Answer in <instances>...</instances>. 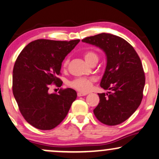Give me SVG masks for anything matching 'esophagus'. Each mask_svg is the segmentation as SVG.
Segmentation results:
<instances>
[{"instance_id":"esophagus-1","label":"esophagus","mask_w":159,"mask_h":159,"mask_svg":"<svg viewBox=\"0 0 159 159\" xmlns=\"http://www.w3.org/2000/svg\"><path fill=\"white\" fill-rule=\"evenodd\" d=\"M87 93H82V92H77V96L78 97H83V96L87 95Z\"/></svg>"}]
</instances>
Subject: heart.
Here are the masks:
<instances>
[{
	"label": "heart",
	"mask_w": 159,
	"mask_h": 159,
	"mask_svg": "<svg viewBox=\"0 0 159 159\" xmlns=\"http://www.w3.org/2000/svg\"><path fill=\"white\" fill-rule=\"evenodd\" d=\"M83 57L87 63H91L94 60H98V55L96 52L93 51H86L84 52ZM68 63V60L66 59L63 61L62 66L64 68L67 67ZM93 80L92 79H89V78H85V77H78L76 78L71 81L69 82L68 85L70 87L74 88L80 91L83 92H87L91 90L92 85H93Z\"/></svg>",
	"instance_id": "heart-1"
}]
</instances>
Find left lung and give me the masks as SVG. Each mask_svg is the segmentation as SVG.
<instances>
[{
  "instance_id": "obj_1",
  "label": "left lung",
  "mask_w": 159,
  "mask_h": 159,
  "mask_svg": "<svg viewBox=\"0 0 159 159\" xmlns=\"http://www.w3.org/2000/svg\"><path fill=\"white\" fill-rule=\"evenodd\" d=\"M82 41L100 48L107 57L100 86L109 91L98 94L99 102L93 113L105 125L121 124L142 100L145 76L139 57L129 43L116 35L102 33Z\"/></svg>"
}]
</instances>
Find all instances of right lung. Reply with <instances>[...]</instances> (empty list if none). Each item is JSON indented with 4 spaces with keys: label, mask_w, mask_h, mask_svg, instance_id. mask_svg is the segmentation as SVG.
I'll return each mask as SVG.
<instances>
[{
    "label": "right lung",
    "mask_w": 159,
    "mask_h": 159,
    "mask_svg": "<svg viewBox=\"0 0 159 159\" xmlns=\"http://www.w3.org/2000/svg\"><path fill=\"white\" fill-rule=\"evenodd\" d=\"M80 40L40 39L29 43L17 57L12 72V91L25 121L40 130H52L66 118L76 99L72 89L49 93L52 84L62 85L57 76L62 62Z\"/></svg>",
    "instance_id": "obj_1"
}]
</instances>
